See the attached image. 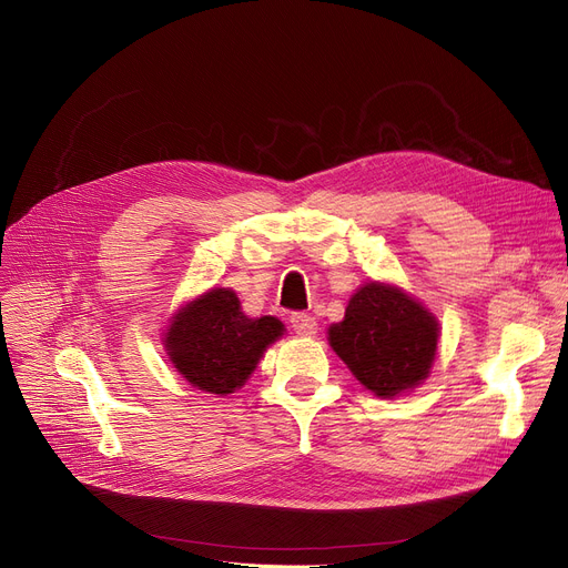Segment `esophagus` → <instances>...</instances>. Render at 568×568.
<instances>
[{
	"label": "esophagus",
	"instance_id": "34e87169",
	"mask_svg": "<svg viewBox=\"0 0 568 568\" xmlns=\"http://www.w3.org/2000/svg\"><path fill=\"white\" fill-rule=\"evenodd\" d=\"M290 322H292V329L300 336H315V332H317V322H315L313 315L292 313Z\"/></svg>",
	"mask_w": 568,
	"mask_h": 568
}]
</instances>
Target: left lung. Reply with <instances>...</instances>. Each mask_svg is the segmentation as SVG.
<instances>
[{"label":"left lung","mask_w":568,"mask_h":568,"mask_svg":"<svg viewBox=\"0 0 568 568\" xmlns=\"http://www.w3.org/2000/svg\"><path fill=\"white\" fill-rule=\"evenodd\" d=\"M329 343L366 389L392 398L428 377L437 349V322L392 285L366 283L352 294Z\"/></svg>","instance_id":"obj_1"}]
</instances>
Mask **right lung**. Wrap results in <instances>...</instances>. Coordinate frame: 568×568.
I'll return each mask as SVG.
<instances>
[{"label": "right lung", "instance_id": "right-lung-1", "mask_svg": "<svg viewBox=\"0 0 568 568\" xmlns=\"http://www.w3.org/2000/svg\"><path fill=\"white\" fill-rule=\"evenodd\" d=\"M281 334V320H251L232 290L216 287L176 313L165 347L174 368L193 386L227 396L244 386L266 345Z\"/></svg>", "mask_w": 568, "mask_h": 568}]
</instances>
